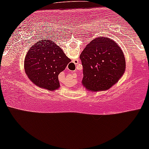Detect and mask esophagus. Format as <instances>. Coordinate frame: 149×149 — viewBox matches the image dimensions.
I'll use <instances>...</instances> for the list:
<instances>
[{
    "instance_id": "esophagus-1",
    "label": "esophagus",
    "mask_w": 149,
    "mask_h": 149,
    "mask_svg": "<svg viewBox=\"0 0 149 149\" xmlns=\"http://www.w3.org/2000/svg\"><path fill=\"white\" fill-rule=\"evenodd\" d=\"M77 63H78V61H77Z\"/></svg>"
}]
</instances>
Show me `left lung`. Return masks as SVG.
Masks as SVG:
<instances>
[{
	"label": "left lung",
	"mask_w": 149,
	"mask_h": 149,
	"mask_svg": "<svg viewBox=\"0 0 149 149\" xmlns=\"http://www.w3.org/2000/svg\"><path fill=\"white\" fill-rule=\"evenodd\" d=\"M83 79L89 91L108 90L123 76L126 68L124 54L111 38L98 37L86 46L80 55Z\"/></svg>",
	"instance_id": "left-lung-1"
}]
</instances>
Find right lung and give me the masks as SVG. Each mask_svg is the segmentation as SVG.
Here are the masks:
<instances>
[{"mask_svg": "<svg viewBox=\"0 0 149 149\" xmlns=\"http://www.w3.org/2000/svg\"><path fill=\"white\" fill-rule=\"evenodd\" d=\"M70 61L54 41L41 40L29 49L24 70L36 85L52 91L59 88L58 74Z\"/></svg>", "mask_w": 149, "mask_h": 149, "instance_id": "right-lung-1", "label": "right lung"}]
</instances>
